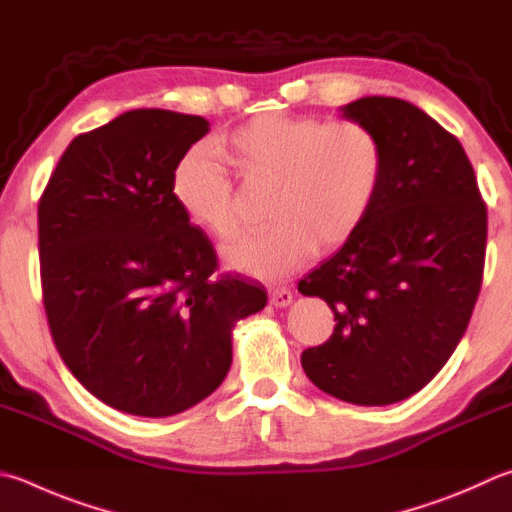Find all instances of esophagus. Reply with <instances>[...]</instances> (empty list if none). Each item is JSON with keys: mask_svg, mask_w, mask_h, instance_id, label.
Masks as SVG:
<instances>
[{"mask_svg": "<svg viewBox=\"0 0 512 512\" xmlns=\"http://www.w3.org/2000/svg\"><path fill=\"white\" fill-rule=\"evenodd\" d=\"M268 297H271V304L277 306V309H284V306L293 302V293L288 288H271Z\"/></svg>", "mask_w": 512, "mask_h": 512, "instance_id": "obj_1", "label": "esophagus"}]
</instances>
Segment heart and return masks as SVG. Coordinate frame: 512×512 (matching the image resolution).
<instances>
[{"mask_svg":"<svg viewBox=\"0 0 512 512\" xmlns=\"http://www.w3.org/2000/svg\"><path fill=\"white\" fill-rule=\"evenodd\" d=\"M219 152L248 181H273L271 226L226 250V266L284 280L315 255L345 246L365 224L385 179V145L358 120L259 114L219 138ZM170 194L192 226L219 241L241 232L235 188L208 147L176 161Z\"/></svg>","mask_w":512,"mask_h":512,"instance_id":"heart-1","label":"heart"}]
</instances>
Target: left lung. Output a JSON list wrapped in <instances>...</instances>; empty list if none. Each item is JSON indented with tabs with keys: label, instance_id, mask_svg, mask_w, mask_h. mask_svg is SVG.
<instances>
[{
	"label": "left lung",
	"instance_id": "8db88e82",
	"mask_svg": "<svg viewBox=\"0 0 512 512\" xmlns=\"http://www.w3.org/2000/svg\"><path fill=\"white\" fill-rule=\"evenodd\" d=\"M340 111L380 136L385 179L356 235L297 284L336 315L302 369L340 401L389 405L430 383L466 333L488 212L461 143L423 109L367 96Z\"/></svg>",
	"mask_w": 512,
	"mask_h": 512
}]
</instances>
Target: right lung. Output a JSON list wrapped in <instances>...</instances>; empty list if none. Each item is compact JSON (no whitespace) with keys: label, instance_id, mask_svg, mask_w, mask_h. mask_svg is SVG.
Here are the masks:
<instances>
[{"label":"right lung","instance_id":"obj_1","mask_svg":"<svg viewBox=\"0 0 512 512\" xmlns=\"http://www.w3.org/2000/svg\"><path fill=\"white\" fill-rule=\"evenodd\" d=\"M201 116L132 109L73 138L37 206L44 311L64 365L134 416L185 412L224 383L232 329L262 311L170 194Z\"/></svg>","mask_w":512,"mask_h":512}]
</instances>
